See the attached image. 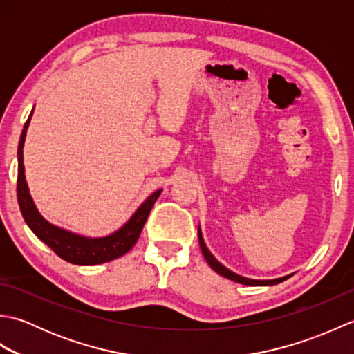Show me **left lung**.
<instances>
[{
	"mask_svg": "<svg viewBox=\"0 0 354 354\" xmlns=\"http://www.w3.org/2000/svg\"><path fill=\"white\" fill-rule=\"evenodd\" d=\"M198 237H199V245H201V251L202 254H204V257L207 260V263L209 265V268H212L214 272H217L219 275L228 278V280H232L236 283H240V284H246V286H272V284H278L281 283L284 280H288V278L290 275H286V277H281V278H274V280H252V278H246V277H242V275H237L232 272V270H230L228 268H225L222 263H219L216 260L214 255L208 251V248L204 242V237H202V232H201V228H198Z\"/></svg>",
	"mask_w": 354,
	"mask_h": 354,
	"instance_id": "1",
	"label": "left lung"
}]
</instances>
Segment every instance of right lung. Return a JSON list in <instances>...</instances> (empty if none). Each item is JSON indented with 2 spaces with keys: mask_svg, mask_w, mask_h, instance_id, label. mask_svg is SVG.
Masks as SVG:
<instances>
[{
  "mask_svg": "<svg viewBox=\"0 0 354 354\" xmlns=\"http://www.w3.org/2000/svg\"><path fill=\"white\" fill-rule=\"evenodd\" d=\"M33 111L30 112L28 120L24 124V129L21 132L19 146H18V204L21 214L24 217L28 228L35 232V236L42 240V242L51 248L59 257L65 261L73 263V265L79 266H93V265H102L111 260H115L122 257L131 248L137 243V240L141 234L142 227L147 221V216L152 209L156 199L160 198L161 189L153 192L150 196L142 202L138 207L137 212L132 214V217L127 221L122 228L112 232L109 236L104 237H86L76 234L68 230L59 228L56 225L50 223L47 219H44L42 214L37 212L35 202L30 196L28 185L26 181L24 173V156H22V147H24L26 135L32 120Z\"/></svg>",
  "mask_w": 354,
  "mask_h": 354,
  "instance_id": "right-lung-1",
  "label": "right lung"
}]
</instances>
